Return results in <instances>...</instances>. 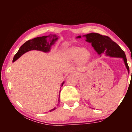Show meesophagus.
<instances>
[{
	"mask_svg": "<svg viewBox=\"0 0 132 132\" xmlns=\"http://www.w3.org/2000/svg\"><path fill=\"white\" fill-rule=\"evenodd\" d=\"M71 74H77L78 73L76 72V71H72V72H71Z\"/></svg>",
	"mask_w": 132,
	"mask_h": 132,
	"instance_id": "obj_1",
	"label": "esophagus"
}]
</instances>
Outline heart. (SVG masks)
Returning <instances> with one entry per match:
<instances>
[{"mask_svg": "<svg viewBox=\"0 0 132 132\" xmlns=\"http://www.w3.org/2000/svg\"><path fill=\"white\" fill-rule=\"evenodd\" d=\"M65 58L68 61H74L77 58L80 63L87 61L90 56V53L85 48L73 46L68 49L64 53Z\"/></svg>", "mask_w": 132, "mask_h": 132, "instance_id": "b5f03b06", "label": "heart"}]
</instances>
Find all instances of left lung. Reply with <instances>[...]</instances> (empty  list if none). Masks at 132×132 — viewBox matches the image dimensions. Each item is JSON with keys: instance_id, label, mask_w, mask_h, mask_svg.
I'll return each mask as SVG.
<instances>
[{"instance_id": "left-lung-1", "label": "left lung", "mask_w": 132, "mask_h": 132, "mask_svg": "<svg viewBox=\"0 0 132 132\" xmlns=\"http://www.w3.org/2000/svg\"><path fill=\"white\" fill-rule=\"evenodd\" d=\"M83 37H85L86 42L91 43L92 46L99 55L104 53L106 56L122 58L128 73L129 74V68L128 65L125 52L109 37L97 33L88 34L83 35ZM77 38H80L81 36H78Z\"/></svg>"}]
</instances>
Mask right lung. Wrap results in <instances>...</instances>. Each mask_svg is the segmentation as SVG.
<instances>
[{
    "label": "right lung",
    "mask_w": 132,
    "mask_h": 132,
    "mask_svg": "<svg viewBox=\"0 0 132 132\" xmlns=\"http://www.w3.org/2000/svg\"><path fill=\"white\" fill-rule=\"evenodd\" d=\"M58 38L59 37L57 36V35L50 34L48 36H44L42 37H36L26 41L20 47L18 52L14 55L13 62L16 61L24 53L32 50L39 51L45 53L49 52L51 50L52 46L58 40ZM64 84V81L62 83L61 88ZM58 103H59V98L58 99ZM55 109L56 108L54 107V109H52L50 111L51 112L54 111Z\"/></svg>",
    "instance_id": "right-lung-1"
}]
</instances>
